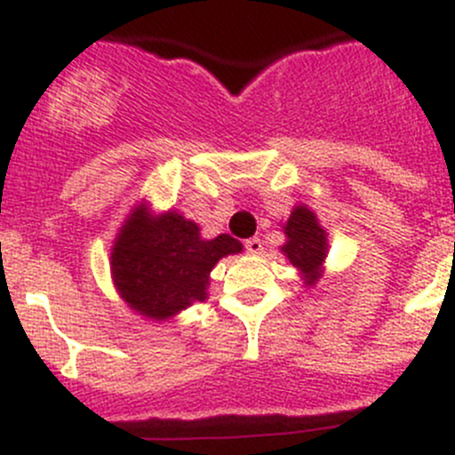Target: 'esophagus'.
Instances as JSON below:
<instances>
[{"instance_id":"34e87169","label":"esophagus","mask_w":455,"mask_h":455,"mask_svg":"<svg viewBox=\"0 0 455 455\" xmlns=\"http://www.w3.org/2000/svg\"><path fill=\"white\" fill-rule=\"evenodd\" d=\"M244 249H246V253L259 255L261 251H264V244H261L259 237H251V240L244 242Z\"/></svg>"}]
</instances>
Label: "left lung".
Returning a JSON list of instances; mask_svg holds the SVG:
<instances>
[{
	"instance_id": "8db88e82",
	"label": "left lung",
	"mask_w": 455,
	"mask_h": 455,
	"mask_svg": "<svg viewBox=\"0 0 455 455\" xmlns=\"http://www.w3.org/2000/svg\"><path fill=\"white\" fill-rule=\"evenodd\" d=\"M286 233V244L282 246V253L291 259L295 268L301 270L306 286H315L323 273V261L328 255V235L319 224L316 215L306 204L292 209L291 218L283 224Z\"/></svg>"
}]
</instances>
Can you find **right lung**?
<instances>
[{
  "label": "right lung",
  "instance_id": "1",
  "mask_svg": "<svg viewBox=\"0 0 455 455\" xmlns=\"http://www.w3.org/2000/svg\"><path fill=\"white\" fill-rule=\"evenodd\" d=\"M242 244L222 235L204 240L200 227L176 211L151 215L142 202L130 213L112 246L114 286L127 306L147 319L164 321L206 299L209 273Z\"/></svg>",
  "mask_w": 455,
  "mask_h": 455
}]
</instances>
